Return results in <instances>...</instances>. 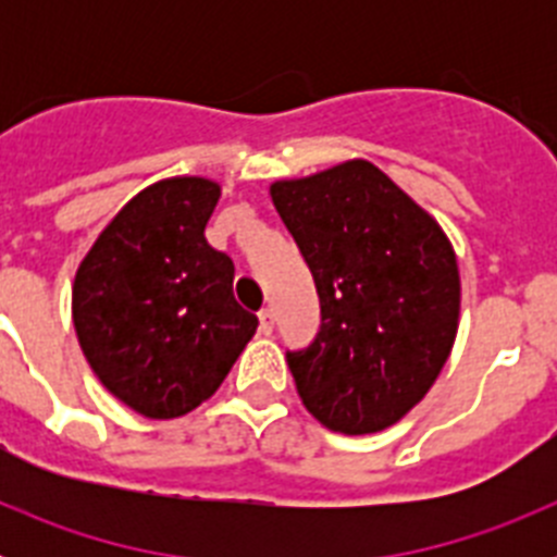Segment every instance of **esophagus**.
Returning <instances> with one entry per match:
<instances>
[{
    "mask_svg": "<svg viewBox=\"0 0 557 557\" xmlns=\"http://www.w3.org/2000/svg\"><path fill=\"white\" fill-rule=\"evenodd\" d=\"M273 326H275L273 309H262V312H259V329H262V334L273 332Z\"/></svg>",
    "mask_w": 557,
    "mask_h": 557,
    "instance_id": "esophagus-1",
    "label": "esophagus"
}]
</instances>
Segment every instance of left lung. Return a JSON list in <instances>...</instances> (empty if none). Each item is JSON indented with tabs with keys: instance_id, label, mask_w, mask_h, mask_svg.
Returning <instances> with one entry per match:
<instances>
[{
	"instance_id": "left-lung-1",
	"label": "left lung",
	"mask_w": 557,
	"mask_h": 557,
	"mask_svg": "<svg viewBox=\"0 0 557 557\" xmlns=\"http://www.w3.org/2000/svg\"><path fill=\"white\" fill-rule=\"evenodd\" d=\"M321 298V332L287 354L304 407L343 435L382 432L435 385L455 346L449 236L371 161L270 186Z\"/></svg>"
}]
</instances>
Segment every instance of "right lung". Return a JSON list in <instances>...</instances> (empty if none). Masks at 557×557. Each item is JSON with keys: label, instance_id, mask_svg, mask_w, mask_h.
I'll return each instance as SVG.
<instances>
[{"label": "right lung", "instance_id": "obj_1", "mask_svg": "<svg viewBox=\"0 0 557 557\" xmlns=\"http://www.w3.org/2000/svg\"><path fill=\"white\" fill-rule=\"evenodd\" d=\"M220 200L209 178H164L127 200L83 256L72 321L108 393L145 418L200 407L253 337L234 301V262L206 243Z\"/></svg>", "mask_w": 557, "mask_h": 557}]
</instances>
